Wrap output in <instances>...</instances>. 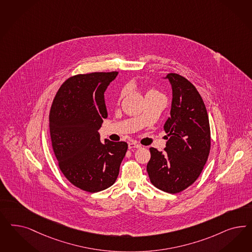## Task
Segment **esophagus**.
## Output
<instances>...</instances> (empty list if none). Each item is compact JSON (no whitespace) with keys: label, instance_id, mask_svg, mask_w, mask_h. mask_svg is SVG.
I'll return each instance as SVG.
<instances>
[{"label":"esophagus","instance_id":"1","mask_svg":"<svg viewBox=\"0 0 252 252\" xmlns=\"http://www.w3.org/2000/svg\"><path fill=\"white\" fill-rule=\"evenodd\" d=\"M128 147H129V149H132V148H140V147H141V145H139V144H137L136 142H130V143H129V145H128Z\"/></svg>","mask_w":252,"mask_h":252}]
</instances>
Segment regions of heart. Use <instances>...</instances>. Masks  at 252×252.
<instances>
[{
  "label": "heart",
  "instance_id": "1",
  "mask_svg": "<svg viewBox=\"0 0 252 252\" xmlns=\"http://www.w3.org/2000/svg\"><path fill=\"white\" fill-rule=\"evenodd\" d=\"M136 87V84H133V83H130V88H135ZM125 93H126V90L122 89L118 96V102H120L122 100L123 96L125 95ZM153 94H160L157 90L152 89V88H149V89L146 90V97L149 96V95H153Z\"/></svg>",
  "mask_w": 252,
  "mask_h": 252
}]
</instances>
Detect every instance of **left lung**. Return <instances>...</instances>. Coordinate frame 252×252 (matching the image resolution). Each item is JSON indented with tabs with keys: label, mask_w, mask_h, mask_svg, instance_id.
<instances>
[{
	"label": "left lung",
	"mask_w": 252,
	"mask_h": 252,
	"mask_svg": "<svg viewBox=\"0 0 252 252\" xmlns=\"http://www.w3.org/2000/svg\"><path fill=\"white\" fill-rule=\"evenodd\" d=\"M172 89L171 116L164 124V151L150 147L146 171L154 187L170 194L187 189L198 178L211 150L209 116L195 86L176 73L166 76Z\"/></svg>",
	"instance_id": "8db88e82"
}]
</instances>
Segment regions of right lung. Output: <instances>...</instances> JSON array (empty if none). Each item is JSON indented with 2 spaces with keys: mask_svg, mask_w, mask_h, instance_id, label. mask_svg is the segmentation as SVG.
Masks as SVG:
<instances>
[{
  "mask_svg": "<svg viewBox=\"0 0 252 252\" xmlns=\"http://www.w3.org/2000/svg\"><path fill=\"white\" fill-rule=\"evenodd\" d=\"M119 72L70 77L61 85L49 115L52 146L58 166L73 186L90 193L111 187L128 149L125 142L100 141L107 117L104 93Z\"/></svg>",
  "mask_w": 252,
  "mask_h": 252,
  "instance_id": "add662e5",
  "label": "right lung"
}]
</instances>
